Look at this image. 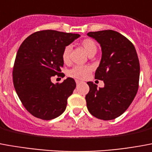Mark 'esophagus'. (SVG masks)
<instances>
[{
    "mask_svg": "<svg viewBox=\"0 0 152 152\" xmlns=\"http://www.w3.org/2000/svg\"><path fill=\"white\" fill-rule=\"evenodd\" d=\"M76 85H79V84H80V83H81V81H80V80H76Z\"/></svg>",
    "mask_w": 152,
    "mask_h": 152,
    "instance_id": "esophagus-1",
    "label": "esophagus"
}]
</instances>
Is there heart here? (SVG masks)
<instances>
[{
	"mask_svg": "<svg viewBox=\"0 0 152 152\" xmlns=\"http://www.w3.org/2000/svg\"><path fill=\"white\" fill-rule=\"evenodd\" d=\"M82 47L84 48L85 51L87 52L88 56L93 55L96 52L97 50V45L96 42L91 39H84L81 42ZM71 48L70 46L65 47L64 49L63 54H62V59L64 64H68L70 61V53H71ZM92 71V67L90 66H75L68 72V75L71 77L76 78V79H85L87 78L88 76L89 75V73Z\"/></svg>",
	"mask_w": 152,
	"mask_h": 152,
	"instance_id": "obj_1",
	"label": "heart"
}]
</instances>
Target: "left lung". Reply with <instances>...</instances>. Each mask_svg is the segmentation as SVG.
I'll list each match as a JSON object with an SVG mask.
<instances>
[{"instance_id":"1","label":"left lung","mask_w":152,"mask_h":152,"mask_svg":"<svg viewBox=\"0 0 152 152\" xmlns=\"http://www.w3.org/2000/svg\"><path fill=\"white\" fill-rule=\"evenodd\" d=\"M87 34L101 45L102 59L95 79L104 84L103 88H97L92 81L88 82L87 108L97 118L112 120L127 110L138 92L140 74L138 55L132 42L117 31L101 30Z\"/></svg>"}]
</instances>
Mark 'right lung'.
Listing matches in <instances>:
<instances>
[{"label": "right lung", "mask_w": 152, "mask_h": 152, "mask_svg": "<svg viewBox=\"0 0 152 152\" xmlns=\"http://www.w3.org/2000/svg\"><path fill=\"white\" fill-rule=\"evenodd\" d=\"M80 36L41 30L30 34L20 46L13 65V85L22 104L33 116L50 120L64 112L76 82L68 77L61 84H54L51 77L61 75L64 49Z\"/></svg>", "instance_id": "add662e5"}]
</instances>
